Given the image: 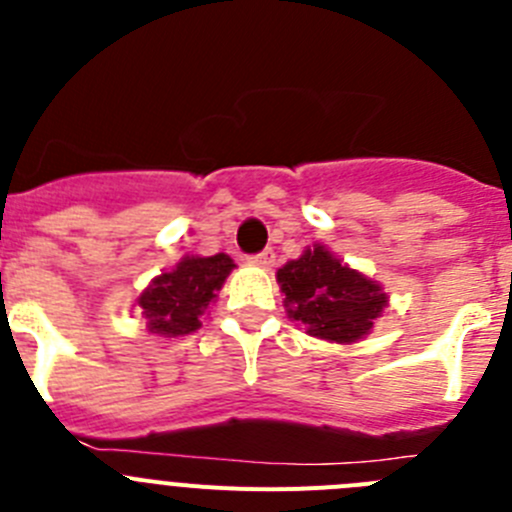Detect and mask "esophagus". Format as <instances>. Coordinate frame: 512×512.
<instances>
[{"mask_svg":"<svg viewBox=\"0 0 512 512\" xmlns=\"http://www.w3.org/2000/svg\"><path fill=\"white\" fill-rule=\"evenodd\" d=\"M251 261H253V264L264 266V269H271V266H274V261H277V253L271 251V248H264V251L253 253Z\"/></svg>","mask_w":512,"mask_h":512,"instance_id":"1","label":"esophagus"}]
</instances>
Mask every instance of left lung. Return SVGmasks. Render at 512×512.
Wrapping results in <instances>:
<instances>
[{"label":"left lung","mask_w":512,"mask_h":512,"mask_svg":"<svg viewBox=\"0 0 512 512\" xmlns=\"http://www.w3.org/2000/svg\"><path fill=\"white\" fill-rule=\"evenodd\" d=\"M289 318L310 336L354 343L372 330L387 295L379 284L330 256L323 246L307 248L300 259L277 271Z\"/></svg>","instance_id":"obj_1"}]
</instances>
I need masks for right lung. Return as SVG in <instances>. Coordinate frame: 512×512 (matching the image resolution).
<instances>
[{
	"label": "right lung",
	"instance_id": "add662e5",
	"mask_svg": "<svg viewBox=\"0 0 512 512\" xmlns=\"http://www.w3.org/2000/svg\"><path fill=\"white\" fill-rule=\"evenodd\" d=\"M233 266V259L225 253L205 259L187 256L176 264L174 271L153 279L151 287L138 300L151 333L187 336L200 328V315L215 300Z\"/></svg>",
	"mask_w": 512,
	"mask_h": 512
}]
</instances>
